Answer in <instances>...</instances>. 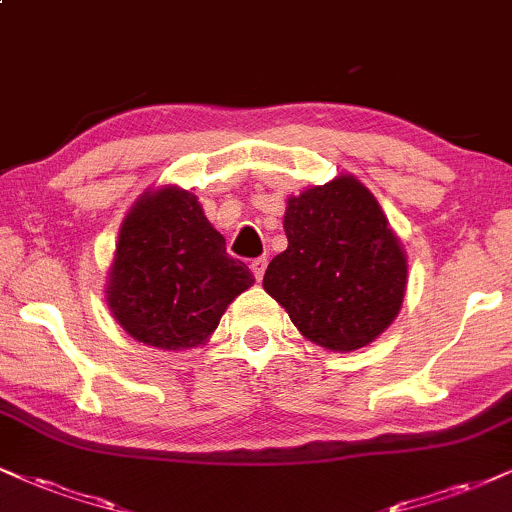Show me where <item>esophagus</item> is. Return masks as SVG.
<instances>
[{
  "instance_id": "1",
  "label": "esophagus",
  "mask_w": 512,
  "mask_h": 512,
  "mask_svg": "<svg viewBox=\"0 0 512 512\" xmlns=\"http://www.w3.org/2000/svg\"><path fill=\"white\" fill-rule=\"evenodd\" d=\"M249 268H251V273H254L256 280H263V275H266V268H268V258L266 256L254 258Z\"/></svg>"
}]
</instances>
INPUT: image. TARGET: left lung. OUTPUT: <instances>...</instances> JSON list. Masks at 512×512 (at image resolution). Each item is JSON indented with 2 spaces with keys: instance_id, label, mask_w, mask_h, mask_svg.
Masks as SVG:
<instances>
[{
  "instance_id": "left-lung-1",
  "label": "left lung",
  "mask_w": 512,
  "mask_h": 512,
  "mask_svg": "<svg viewBox=\"0 0 512 512\" xmlns=\"http://www.w3.org/2000/svg\"><path fill=\"white\" fill-rule=\"evenodd\" d=\"M287 249L263 275V289L308 342L356 351L375 342L401 311L406 251L382 206L353 175L289 197Z\"/></svg>"
}]
</instances>
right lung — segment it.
I'll return each mask as SVG.
<instances>
[{
	"label": "right lung",
	"instance_id": "right-lung-1",
	"mask_svg": "<svg viewBox=\"0 0 512 512\" xmlns=\"http://www.w3.org/2000/svg\"><path fill=\"white\" fill-rule=\"evenodd\" d=\"M254 285L246 263L187 189H149L125 216L106 282V304L137 342L163 351L204 344L220 315Z\"/></svg>",
	"mask_w": 512,
	"mask_h": 512
}]
</instances>
